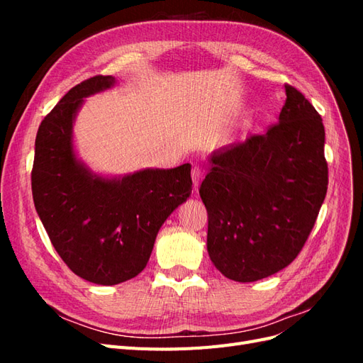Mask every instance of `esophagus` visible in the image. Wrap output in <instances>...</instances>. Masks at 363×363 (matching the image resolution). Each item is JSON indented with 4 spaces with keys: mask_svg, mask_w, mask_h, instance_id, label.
<instances>
[{
    "mask_svg": "<svg viewBox=\"0 0 363 363\" xmlns=\"http://www.w3.org/2000/svg\"><path fill=\"white\" fill-rule=\"evenodd\" d=\"M191 175H192L194 188H195V189H199V186H200L201 180H203V171H201V168H199V167H194V168H192V171H191Z\"/></svg>",
    "mask_w": 363,
    "mask_h": 363,
    "instance_id": "34e87169",
    "label": "esophagus"
}]
</instances>
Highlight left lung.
<instances>
[{"instance_id": "8db88e82", "label": "left lung", "mask_w": 363, "mask_h": 363, "mask_svg": "<svg viewBox=\"0 0 363 363\" xmlns=\"http://www.w3.org/2000/svg\"><path fill=\"white\" fill-rule=\"evenodd\" d=\"M279 123L208 157L207 251L230 280L257 281L298 256L327 194L323 119L286 84Z\"/></svg>"}]
</instances>
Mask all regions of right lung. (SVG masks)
Returning a JSON list of instances; mask_svg holds the SVG:
<instances>
[{"mask_svg":"<svg viewBox=\"0 0 363 363\" xmlns=\"http://www.w3.org/2000/svg\"><path fill=\"white\" fill-rule=\"evenodd\" d=\"M116 79L74 86L43 118L35 144L31 191L52 247L77 276L112 286L147 267L162 224L192 192L191 164L103 177L77 157L74 121L86 96Z\"/></svg>","mask_w":363,"mask_h":363,"instance_id":"add662e5","label":"right lung"}]
</instances>
